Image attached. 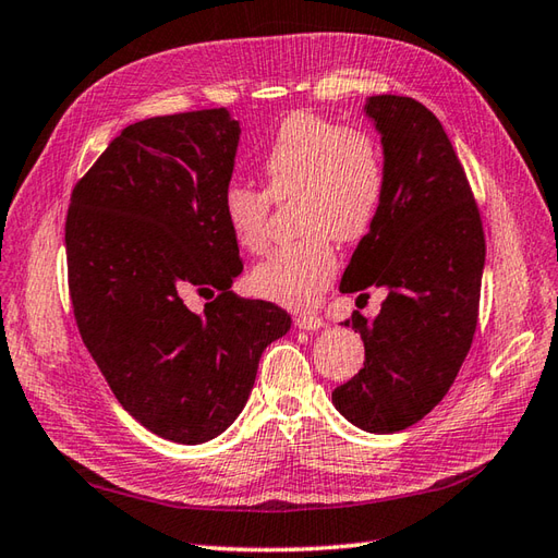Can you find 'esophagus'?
<instances>
[{
    "instance_id": "34e87169",
    "label": "esophagus",
    "mask_w": 558,
    "mask_h": 558,
    "mask_svg": "<svg viewBox=\"0 0 558 558\" xmlns=\"http://www.w3.org/2000/svg\"><path fill=\"white\" fill-rule=\"evenodd\" d=\"M325 325L323 317L317 315H295V327L299 329H308V332H313V329H320Z\"/></svg>"
}]
</instances>
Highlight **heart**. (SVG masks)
Segmentation results:
<instances>
[{
    "instance_id": "heart-1",
    "label": "heart",
    "mask_w": 558,
    "mask_h": 558,
    "mask_svg": "<svg viewBox=\"0 0 558 558\" xmlns=\"http://www.w3.org/2000/svg\"><path fill=\"white\" fill-rule=\"evenodd\" d=\"M265 190L233 183L221 197V214L233 241L247 253L267 247L269 197H295L303 241L275 250L250 275V287L287 308H311L335 279L339 259L332 238L354 243L368 233L385 197L380 144L363 130L339 128L299 112L281 122L259 161Z\"/></svg>"
}]
</instances>
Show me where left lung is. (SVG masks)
<instances>
[{"instance_id":"1","label":"left lung","mask_w":558,"mask_h":558,"mask_svg":"<svg viewBox=\"0 0 558 558\" xmlns=\"http://www.w3.org/2000/svg\"><path fill=\"white\" fill-rule=\"evenodd\" d=\"M380 134L385 197L339 291L383 289L380 313L359 311L366 363L332 392L347 422L395 434L434 409L468 356L480 311L486 243L480 209L438 118L407 96L363 106Z\"/></svg>"}]
</instances>
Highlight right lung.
Masks as SVG:
<instances>
[{
    "label": "right lung",
    "mask_w": 558,
    "mask_h": 558,
    "mask_svg": "<svg viewBox=\"0 0 558 558\" xmlns=\"http://www.w3.org/2000/svg\"><path fill=\"white\" fill-rule=\"evenodd\" d=\"M241 122L231 110L124 128L78 180L66 265L78 332L124 412L166 440L199 446L229 428L263 351L291 329L267 301L238 299L243 271L223 221ZM190 290H219L202 314Z\"/></svg>",
    "instance_id": "add662e5"
}]
</instances>
